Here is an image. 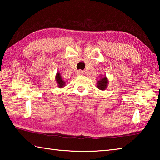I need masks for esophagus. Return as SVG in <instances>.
<instances>
[{
  "instance_id": "obj_1",
  "label": "esophagus",
  "mask_w": 160,
  "mask_h": 160,
  "mask_svg": "<svg viewBox=\"0 0 160 160\" xmlns=\"http://www.w3.org/2000/svg\"><path fill=\"white\" fill-rule=\"evenodd\" d=\"M82 74H83L82 70H78V71H77V75H82Z\"/></svg>"
}]
</instances>
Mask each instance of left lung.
<instances>
[{"mask_svg":"<svg viewBox=\"0 0 160 160\" xmlns=\"http://www.w3.org/2000/svg\"><path fill=\"white\" fill-rule=\"evenodd\" d=\"M108 82H109V81H108L107 78L105 75L104 76H102L100 80L97 81V88L99 89L100 90H105L107 88Z\"/></svg>","mask_w":160,"mask_h":160,"instance_id":"8db88e82","label":"left lung"}]
</instances>
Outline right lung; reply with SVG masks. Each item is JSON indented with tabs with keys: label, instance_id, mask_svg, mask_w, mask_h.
<instances>
[{
	"label": "right lung",
	"instance_id": "obj_1",
	"mask_svg": "<svg viewBox=\"0 0 160 160\" xmlns=\"http://www.w3.org/2000/svg\"><path fill=\"white\" fill-rule=\"evenodd\" d=\"M56 83L58 84V86L60 88H63L65 86V84H66L65 81L62 79L61 75L59 72H57V73L56 75Z\"/></svg>",
	"mask_w": 160,
	"mask_h": 160
}]
</instances>
